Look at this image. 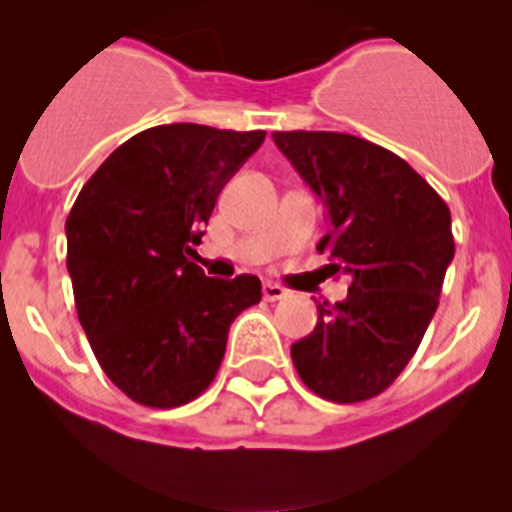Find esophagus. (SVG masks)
Masks as SVG:
<instances>
[{
	"mask_svg": "<svg viewBox=\"0 0 512 512\" xmlns=\"http://www.w3.org/2000/svg\"><path fill=\"white\" fill-rule=\"evenodd\" d=\"M262 297H265L267 302H277V299L287 297V289L275 285V282H265V285H262Z\"/></svg>",
	"mask_w": 512,
	"mask_h": 512,
	"instance_id": "esophagus-1",
	"label": "esophagus"
}]
</instances>
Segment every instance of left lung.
Here are the masks:
<instances>
[{
	"instance_id": "1",
	"label": "left lung",
	"mask_w": 512,
	"mask_h": 512,
	"mask_svg": "<svg viewBox=\"0 0 512 512\" xmlns=\"http://www.w3.org/2000/svg\"><path fill=\"white\" fill-rule=\"evenodd\" d=\"M327 210L317 250L352 277L347 299L317 302V327L292 344L299 379L317 396L354 404L394 384L416 354L453 260L451 210L396 153L334 131H277Z\"/></svg>"
}]
</instances>
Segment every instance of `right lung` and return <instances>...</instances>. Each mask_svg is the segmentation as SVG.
<instances>
[{
  "label": "right lung",
  "mask_w": 512,
  "mask_h": 512,
  "mask_svg": "<svg viewBox=\"0 0 512 512\" xmlns=\"http://www.w3.org/2000/svg\"><path fill=\"white\" fill-rule=\"evenodd\" d=\"M265 131L168 123L128 138L81 188L66 218L76 312L108 379L143 406L203 394L227 332L262 299L255 275L205 277L193 262L227 180Z\"/></svg>",
  "instance_id": "right-lung-1"
}]
</instances>
